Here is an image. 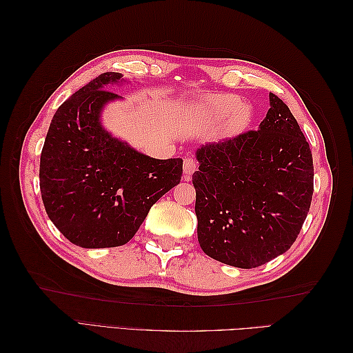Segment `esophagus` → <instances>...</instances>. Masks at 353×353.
<instances>
[{"label":"esophagus","instance_id":"34e87169","mask_svg":"<svg viewBox=\"0 0 353 353\" xmlns=\"http://www.w3.org/2000/svg\"><path fill=\"white\" fill-rule=\"evenodd\" d=\"M196 168H197L196 159L191 157V156H187V157L184 159V178H185V179H190V176L194 174Z\"/></svg>","mask_w":353,"mask_h":353}]
</instances>
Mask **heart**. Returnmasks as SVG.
<instances>
[{"instance_id": "heart-1", "label": "heart", "mask_w": 353, "mask_h": 353, "mask_svg": "<svg viewBox=\"0 0 353 353\" xmlns=\"http://www.w3.org/2000/svg\"><path fill=\"white\" fill-rule=\"evenodd\" d=\"M200 116L203 119L212 122L222 121L230 116L227 128L230 131H239L248 125L250 119V112L241 105V101L234 95H216L208 99L200 105Z\"/></svg>"}]
</instances>
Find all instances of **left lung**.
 <instances>
[{
  "instance_id": "8db88e82",
  "label": "left lung",
  "mask_w": 353,
  "mask_h": 353,
  "mask_svg": "<svg viewBox=\"0 0 353 353\" xmlns=\"http://www.w3.org/2000/svg\"><path fill=\"white\" fill-rule=\"evenodd\" d=\"M259 130L197 150V236L210 258L250 270L292 248L314 194L312 153L287 104L270 94Z\"/></svg>"
}]
</instances>
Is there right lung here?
Wrapping results in <instances>:
<instances>
[{"label":"right lung","mask_w":353,"mask_h":353,"mask_svg":"<svg viewBox=\"0 0 353 353\" xmlns=\"http://www.w3.org/2000/svg\"><path fill=\"white\" fill-rule=\"evenodd\" d=\"M122 73L105 72L74 92L50 123L39 163V188L51 222L85 249L130 241L148 210L179 184L183 159L135 152L100 123L103 105Z\"/></svg>","instance_id":"right-lung-1"}]
</instances>
